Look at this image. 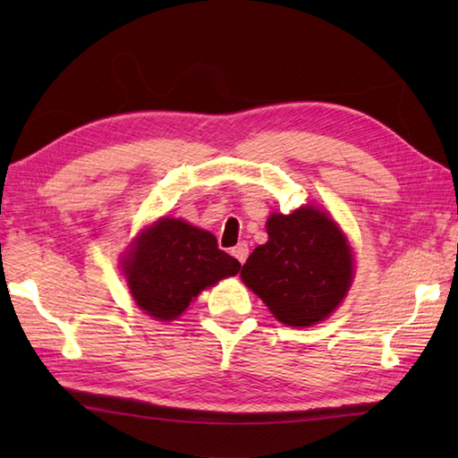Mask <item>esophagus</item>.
Here are the masks:
<instances>
[{"instance_id":"esophagus-1","label":"esophagus","mask_w":458,"mask_h":458,"mask_svg":"<svg viewBox=\"0 0 458 458\" xmlns=\"http://www.w3.org/2000/svg\"><path fill=\"white\" fill-rule=\"evenodd\" d=\"M248 251H250V250H248V244H246V242H240L238 246H234V248L230 250V254L234 256V258L240 261L242 266H244V264H246V259H248Z\"/></svg>"}]
</instances>
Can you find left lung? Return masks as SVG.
Here are the masks:
<instances>
[{
  "label": "left lung",
  "mask_w": 458,
  "mask_h": 458,
  "mask_svg": "<svg viewBox=\"0 0 458 458\" xmlns=\"http://www.w3.org/2000/svg\"><path fill=\"white\" fill-rule=\"evenodd\" d=\"M266 230L269 240L251 251L242 281L279 323L303 328L325 320L354 277L343 230L330 214L309 204L291 214H271Z\"/></svg>",
  "instance_id": "left-lung-1"
}]
</instances>
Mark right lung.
Here are the masks:
<instances>
[{
	"label": "right lung",
	"mask_w": 458,
	"mask_h": 458,
	"mask_svg": "<svg viewBox=\"0 0 458 458\" xmlns=\"http://www.w3.org/2000/svg\"><path fill=\"white\" fill-rule=\"evenodd\" d=\"M240 267L210 232L167 216L141 230L122 259L135 305L157 320L181 317L202 289Z\"/></svg>",
	"instance_id": "obj_1"
}]
</instances>
